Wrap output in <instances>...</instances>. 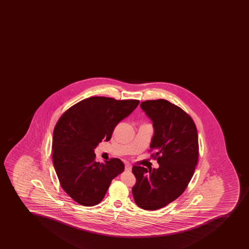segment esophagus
<instances>
[{
	"label": "esophagus",
	"instance_id": "34e87169",
	"mask_svg": "<svg viewBox=\"0 0 249 249\" xmlns=\"http://www.w3.org/2000/svg\"><path fill=\"white\" fill-rule=\"evenodd\" d=\"M132 170V165L130 164H125V171H128V172H131Z\"/></svg>",
	"mask_w": 249,
	"mask_h": 249
}]
</instances>
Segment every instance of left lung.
I'll return each instance as SVG.
<instances>
[{
    "label": "left lung",
    "instance_id": "8db88e82",
    "mask_svg": "<svg viewBox=\"0 0 249 249\" xmlns=\"http://www.w3.org/2000/svg\"><path fill=\"white\" fill-rule=\"evenodd\" d=\"M141 107L153 121L155 132L149 152L160 167H132L136 204L145 210L162 209L188 187L199 158L197 129L181 107L164 99L143 101Z\"/></svg>",
    "mask_w": 249,
    "mask_h": 249
}]
</instances>
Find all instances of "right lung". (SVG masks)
<instances>
[{"label":"right lung","mask_w":249,"mask_h":249,"mask_svg":"<svg viewBox=\"0 0 249 249\" xmlns=\"http://www.w3.org/2000/svg\"><path fill=\"white\" fill-rule=\"evenodd\" d=\"M138 100L92 96L75 104L60 117L53 137V161L61 188L84 206L103 199L112 179L124 169L118 158L96 162L94 148L109 141L115 127L139 105Z\"/></svg>","instance_id":"add662e5"}]
</instances>
